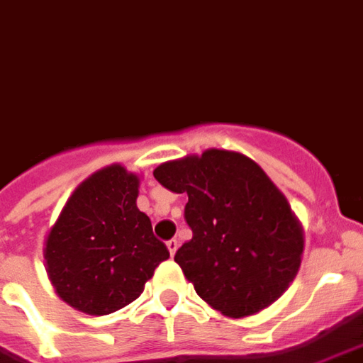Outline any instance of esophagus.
<instances>
[{
    "instance_id": "34e87169",
    "label": "esophagus",
    "mask_w": 363,
    "mask_h": 363,
    "mask_svg": "<svg viewBox=\"0 0 363 363\" xmlns=\"http://www.w3.org/2000/svg\"><path fill=\"white\" fill-rule=\"evenodd\" d=\"M166 245H168V250H170V255H176V251H178V240H168L166 242Z\"/></svg>"
}]
</instances>
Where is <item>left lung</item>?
Wrapping results in <instances>:
<instances>
[{
	"mask_svg": "<svg viewBox=\"0 0 363 363\" xmlns=\"http://www.w3.org/2000/svg\"><path fill=\"white\" fill-rule=\"evenodd\" d=\"M152 174L189 197L184 216L193 238L174 261L208 306L238 319L286 292L300 269L303 232L286 197L251 158L208 149Z\"/></svg>",
	"mask_w": 363,
	"mask_h": 363,
	"instance_id": "8db88e82",
	"label": "left lung"
}]
</instances>
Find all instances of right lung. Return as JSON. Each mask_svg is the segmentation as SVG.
<instances>
[{
    "label": "right lung",
    "instance_id": "add662e5",
    "mask_svg": "<svg viewBox=\"0 0 363 363\" xmlns=\"http://www.w3.org/2000/svg\"><path fill=\"white\" fill-rule=\"evenodd\" d=\"M139 178L120 164L71 193L44 247L48 277L71 308L108 315L141 296L170 251L137 208Z\"/></svg>",
    "mask_w": 363,
    "mask_h": 363
}]
</instances>
